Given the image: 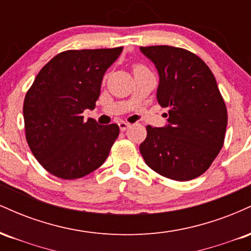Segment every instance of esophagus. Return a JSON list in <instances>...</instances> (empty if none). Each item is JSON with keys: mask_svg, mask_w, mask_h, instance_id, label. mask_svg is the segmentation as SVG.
I'll list each match as a JSON object with an SVG mask.
<instances>
[{"mask_svg": "<svg viewBox=\"0 0 251 251\" xmlns=\"http://www.w3.org/2000/svg\"><path fill=\"white\" fill-rule=\"evenodd\" d=\"M129 127V124L128 123H125V122H120L119 123V128L120 131H125L126 128Z\"/></svg>", "mask_w": 251, "mask_h": 251, "instance_id": "34e87169", "label": "esophagus"}]
</instances>
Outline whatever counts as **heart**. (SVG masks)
Listing matches in <instances>:
<instances>
[{"label": "heart", "mask_w": 251, "mask_h": 251, "mask_svg": "<svg viewBox=\"0 0 251 251\" xmlns=\"http://www.w3.org/2000/svg\"><path fill=\"white\" fill-rule=\"evenodd\" d=\"M142 70H146L145 66H143V65H135L134 67H133V71H134V72H135V71H142Z\"/></svg>", "instance_id": "b5f03b06"}]
</instances>
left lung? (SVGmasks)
Returning <instances> with one entry per match:
<instances>
[{"label":"left lung","instance_id":"1","mask_svg":"<svg viewBox=\"0 0 251 251\" xmlns=\"http://www.w3.org/2000/svg\"><path fill=\"white\" fill-rule=\"evenodd\" d=\"M159 73L157 99L169 107L165 127L146 126L140 153L149 168L170 179L200 177L220 153L226 138V106L206 63L172 46L140 47Z\"/></svg>","mask_w":251,"mask_h":251}]
</instances>
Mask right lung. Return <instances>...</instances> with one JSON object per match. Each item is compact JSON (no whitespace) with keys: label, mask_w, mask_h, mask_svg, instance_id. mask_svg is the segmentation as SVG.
<instances>
[{"label":"right lung","mask_w":251,"mask_h":251,"mask_svg":"<svg viewBox=\"0 0 251 251\" xmlns=\"http://www.w3.org/2000/svg\"><path fill=\"white\" fill-rule=\"evenodd\" d=\"M123 47L66 50L39 72L24 102L25 139L36 160L61 179L102 165L119 135L117 124L83 120L100 96L102 76Z\"/></svg>","instance_id":"1"}]
</instances>
